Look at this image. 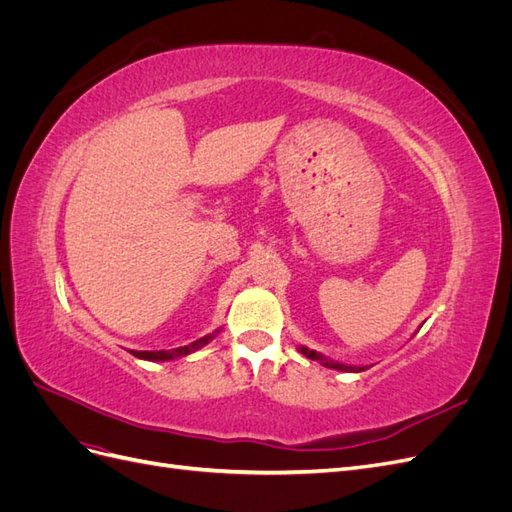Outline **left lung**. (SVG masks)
Here are the masks:
<instances>
[{"label": "left lung", "mask_w": 512, "mask_h": 512, "mask_svg": "<svg viewBox=\"0 0 512 512\" xmlns=\"http://www.w3.org/2000/svg\"><path fill=\"white\" fill-rule=\"evenodd\" d=\"M299 352L301 354H305L307 359H312V361H318L320 365H324V367H329V369H337V371H365L367 369V365H346V363H337V361H331V359H327V356L324 354H320V352H316V350H309V348H305V346H299Z\"/></svg>", "instance_id": "8db88e82"}]
</instances>
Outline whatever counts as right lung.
I'll return each instance as SVG.
<instances>
[{
  "label": "right lung",
  "mask_w": 512,
  "mask_h": 512,
  "mask_svg": "<svg viewBox=\"0 0 512 512\" xmlns=\"http://www.w3.org/2000/svg\"><path fill=\"white\" fill-rule=\"evenodd\" d=\"M218 333V331H215ZM215 333H211V335H205V337H200V339H196V342H192V344H188V346H181V348H175V350H156V352H134V356H138V359H145V361H173V359H179V356H185V354H190V352H196V350H200L203 346H207L211 339L215 337Z\"/></svg>",
  "instance_id": "add662e5"
}]
</instances>
